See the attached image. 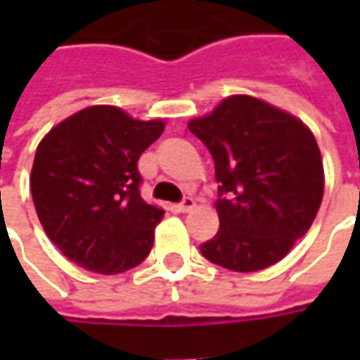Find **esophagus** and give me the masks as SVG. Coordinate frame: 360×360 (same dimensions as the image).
<instances>
[{
	"label": "esophagus",
	"instance_id": "obj_1",
	"mask_svg": "<svg viewBox=\"0 0 360 360\" xmlns=\"http://www.w3.org/2000/svg\"><path fill=\"white\" fill-rule=\"evenodd\" d=\"M195 208V198H191V196H185L179 204H177V210L179 212H191Z\"/></svg>",
	"mask_w": 360,
	"mask_h": 360
}]
</instances>
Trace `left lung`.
Wrapping results in <instances>:
<instances>
[{"mask_svg": "<svg viewBox=\"0 0 360 360\" xmlns=\"http://www.w3.org/2000/svg\"><path fill=\"white\" fill-rule=\"evenodd\" d=\"M188 131L216 165L218 233L200 245L214 264L257 271L309 231L324 196L316 139L302 121L252 96H229Z\"/></svg>", "mask_w": 360, "mask_h": 360, "instance_id": "obj_1", "label": "left lung"}]
</instances>
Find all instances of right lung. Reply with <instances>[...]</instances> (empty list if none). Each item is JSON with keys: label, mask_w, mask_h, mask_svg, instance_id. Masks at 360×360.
Masks as SVG:
<instances>
[{"label": "right lung", "mask_w": 360, "mask_h": 360, "mask_svg": "<svg viewBox=\"0 0 360 360\" xmlns=\"http://www.w3.org/2000/svg\"><path fill=\"white\" fill-rule=\"evenodd\" d=\"M164 121H139L92 105L53 127L38 144L30 175L36 214L69 260L96 274H121L150 255L164 216L141 196L139 158Z\"/></svg>", "instance_id": "add662e5"}]
</instances>
